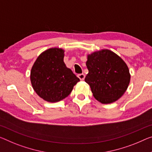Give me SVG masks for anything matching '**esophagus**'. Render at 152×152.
Listing matches in <instances>:
<instances>
[{
    "label": "esophagus",
    "mask_w": 152,
    "mask_h": 152,
    "mask_svg": "<svg viewBox=\"0 0 152 152\" xmlns=\"http://www.w3.org/2000/svg\"><path fill=\"white\" fill-rule=\"evenodd\" d=\"M78 77L79 78V79H80L81 81H83L84 79H85V75L84 74H79L77 75Z\"/></svg>",
    "instance_id": "34e87169"
}]
</instances>
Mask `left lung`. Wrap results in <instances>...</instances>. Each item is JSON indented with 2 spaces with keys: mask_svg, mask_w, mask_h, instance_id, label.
Returning a JSON list of instances; mask_svg holds the SVG:
<instances>
[{
  "mask_svg": "<svg viewBox=\"0 0 152 152\" xmlns=\"http://www.w3.org/2000/svg\"><path fill=\"white\" fill-rule=\"evenodd\" d=\"M88 73L85 81L93 96L102 104H110L124 94L130 81L126 62L115 53L104 49L88 55Z\"/></svg>",
  "mask_w": 152,
  "mask_h": 152,
  "instance_id": "left-lung-1",
  "label": "left lung"
}]
</instances>
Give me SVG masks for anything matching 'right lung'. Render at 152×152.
<instances>
[{
  "instance_id": "right-lung-1",
  "label": "right lung",
  "mask_w": 152,
  "mask_h": 152,
  "mask_svg": "<svg viewBox=\"0 0 152 152\" xmlns=\"http://www.w3.org/2000/svg\"><path fill=\"white\" fill-rule=\"evenodd\" d=\"M64 57L63 49L50 48L39 56L31 69L32 88L47 102H56L65 99L80 81L66 67Z\"/></svg>"
}]
</instances>
